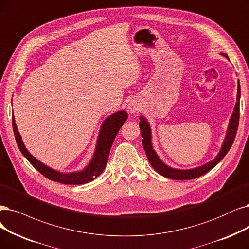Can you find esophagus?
Listing matches in <instances>:
<instances>
[{
  "instance_id": "obj_1",
  "label": "esophagus",
  "mask_w": 249,
  "mask_h": 249,
  "mask_svg": "<svg viewBox=\"0 0 249 249\" xmlns=\"http://www.w3.org/2000/svg\"><path fill=\"white\" fill-rule=\"evenodd\" d=\"M128 109H129V112H131V113H135L137 110V107L133 104H130L129 106H128Z\"/></svg>"
}]
</instances>
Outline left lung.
<instances>
[{
	"label": "left lung",
	"mask_w": 249,
	"mask_h": 249,
	"mask_svg": "<svg viewBox=\"0 0 249 249\" xmlns=\"http://www.w3.org/2000/svg\"><path fill=\"white\" fill-rule=\"evenodd\" d=\"M225 57L228 58L227 54L223 53ZM240 84L238 82V90H237V103L235 106L234 113L230 119V124H229V129L226 135L225 142L223 143L222 150L218 153L216 157L213 160L208 162L205 165H202L200 167L194 168V169H188V170H180V169H174L168 167L167 165H165L159 158L158 156L156 155L155 151L153 150L152 142H151V129H150V125L149 123L145 121V119L143 117H141V122H140V128H141V133L142 137V145L144 152L146 154V157H148L151 165L153 168L157 171L161 176L167 178H172V179H178V180H187V179H194L196 178H199L201 176H203L206 172L213 169L215 165L222 160L227 153L229 152L230 148H231L234 140L237 134L238 130V125H239V117H240Z\"/></svg>",
	"instance_id": "left-lung-1"
}]
</instances>
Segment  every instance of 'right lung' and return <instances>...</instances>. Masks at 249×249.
<instances>
[{"instance_id":"obj_1","label":"right lung","mask_w":249,"mask_h":249,"mask_svg":"<svg viewBox=\"0 0 249 249\" xmlns=\"http://www.w3.org/2000/svg\"><path fill=\"white\" fill-rule=\"evenodd\" d=\"M127 118L128 115L125 110H120V112H117L116 114L107 118L106 121L101 125L96 150L93 158H92L87 168H85L83 171L72 172L69 174L55 171L49 168L48 166H46V165H44L36 158H34L33 156L27 152L21 141V136L19 132H18L15 124L14 116H12V126L15 140L20 152L22 153L24 157L30 161L33 166L40 173H42L45 178L60 183H64V185H83V183H87L91 180H93L95 178L99 177L100 173H103V171L105 170L108 159L110 146H112L117 133L119 132L120 128H121L122 125L125 123Z\"/></svg>"}]
</instances>
